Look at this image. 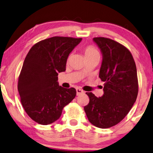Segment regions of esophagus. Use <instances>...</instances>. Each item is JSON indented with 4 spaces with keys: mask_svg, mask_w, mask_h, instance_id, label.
<instances>
[{
    "mask_svg": "<svg viewBox=\"0 0 153 153\" xmlns=\"http://www.w3.org/2000/svg\"><path fill=\"white\" fill-rule=\"evenodd\" d=\"M76 95H77V96H79V95H81V94L84 93L83 90H82V89H79V88H77L76 89Z\"/></svg>",
    "mask_w": 153,
    "mask_h": 153,
    "instance_id": "esophagus-1",
    "label": "esophagus"
}]
</instances>
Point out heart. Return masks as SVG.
Instances as JSON below:
<instances>
[{
	"label": "heart",
	"instance_id": "obj_1",
	"mask_svg": "<svg viewBox=\"0 0 153 153\" xmlns=\"http://www.w3.org/2000/svg\"><path fill=\"white\" fill-rule=\"evenodd\" d=\"M83 53L86 59L93 58V57H100V53L94 47L91 45L87 46L83 48Z\"/></svg>",
	"mask_w": 153,
	"mask_h": 153
}]
</instances>
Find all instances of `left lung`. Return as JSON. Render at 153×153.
<instances>
[{
    "mask_svg": "<svg viewBox=\"0 0 153 153\" xmlns=\"http://www.w3.org/2000/svg\"><path fill=\"white\" fill-rule=\"evenodd\" d=\"M94 42L102 55L99 77L104 94L99 97L86 94L89 104L84 111L89 121L99 128H108L121 121L133 106L138 93L137 69L131 53L113 40L97 37Z\"/></svg>",
    "mask_w": 153,
    "mask_h": 153,
    "instance_id": "8db88e82",
    "label": "left lung"
}]
</instances>
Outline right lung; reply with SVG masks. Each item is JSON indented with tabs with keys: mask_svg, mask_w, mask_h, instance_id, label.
<instances>
[{
	"mask_svg": "<svg viewBox=\"0 0 153 153\" xmlns=\"http://www.w3.org/2000/svg\"><path fill=\"white\" fill-rule=\"evenodd\" d=\"M81 41L51 37L37 42L27 54L17 89L25 111L38 123L46 126L56 121L64 107L76 96L73 87L59 85L57 75L66 71L68 57Z\"/></svg>",
	"mask_w": 153,
	"mask_h": 153,
	"instance_id": "1",
	"label": "right lung"
}]
</instances>
